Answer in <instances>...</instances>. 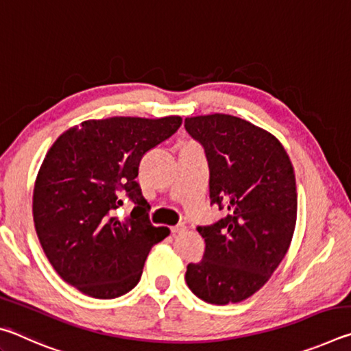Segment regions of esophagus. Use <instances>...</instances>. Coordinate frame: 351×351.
<instances>
[{"mask_svg": "<svg viewBox=\"0 0 351 351\" xmlns=\"http://www.w3.org/2000/svg\"><path fill=\"white\" fill-rule=\"evenodd\" d=\"M184 230H186V226H184L182 223H180V224H176V226H173V228H171V234H173V235L182 234Z\"/></svg>", "mask_w": 351, "mask_h": 351, "instance_id": "34e87169", "label": "esophagus"}]
</instances>
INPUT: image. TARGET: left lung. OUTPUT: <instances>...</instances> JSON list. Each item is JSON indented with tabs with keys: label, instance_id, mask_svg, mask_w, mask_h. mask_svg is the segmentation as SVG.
<instances>
[{
	"label": "left lung",
	"instance_id": "1",
	"mask_svg": "<svg viewBox=\"0 0 351 351\" xmlns=\"http://www.w3.org/2000/svg\"><path fill=\"white\" fill-rule=\"evenodd\" d=\"M187 133L204 147L212 204L228 215L198 226L203 260L189 263L187 287L213 305L237 304L269 280L293 240L297 190L293 164L276 136L229 114L187 117Z\"/></svg>",
	"mask_w": 351,
	"mask_h": 351
}]
</instances>
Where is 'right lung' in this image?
<instances>
[{
  "label": "right lung",
  "instance_id": "obj_1",
  "mask_svg": "<svg viewBox=\"0 0 351 351\" xmlns=\"http://www.w3.org/2000/svg\"><path fill=\"white\" fill-rule=\"evenodd\" d=\"M181 123L180 116L93 119L46 153L34 187L35 230L52 268L83 294L114 299L132 291L152 246L170 234L150 223L136 176L142 156ZM123 194L135 207L119 220Z\"/></svg>",
  "mask_w": 351,
  "mask_h": 351
}]
</instances>
